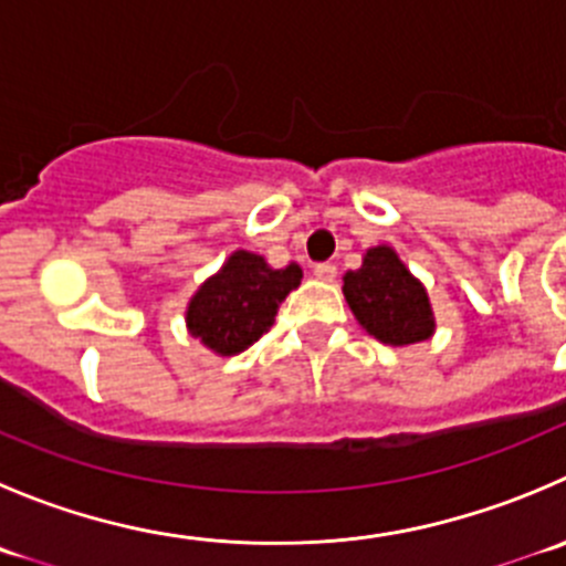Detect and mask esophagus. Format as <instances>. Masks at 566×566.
Listing matches in <instances>:
<instances>
[{
	"label": "esophagus",
	"instance_id": "1",
	"mask_svg": "<svg viewBox=\"0 0 566 566\" xmlns=\"http://www.w3.org/2000/svg\"><path fill=\"white\" fill-rule=\"evenodd\" d=\"M312 273H315V279H321V282H334V279H337V268H334L332 262H321V265L312 268Z\"/></svg>",
	"mask_w": 566,
	"mask_h": 566
}]
</instances>
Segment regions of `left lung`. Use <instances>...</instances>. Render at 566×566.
<instances>
[{"mask_svg":"<svg viewBox=\"0 0 566 566\" xmlns=\"http://www.w3.org/2000/svg\"><path fill=\"white\" fill-rule=\"evenodd\" d=\"M343 295L359 326L378 343L406 348L434 337L437 317L429 290L392 245L367 249L361 265L343 276Z\"/></svg>","mask_w":566,"mask_h":566,"instance_id":"obj_1","label":"left lung"}]
</instances>
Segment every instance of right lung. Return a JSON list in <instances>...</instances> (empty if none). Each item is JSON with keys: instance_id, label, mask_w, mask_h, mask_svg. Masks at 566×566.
Returning <instances> with one entry per match:
<instances>
[{"instance_id": "1", "label": "right lung", "mask_w": 566, "mask_h": 566, "mask_svg": "<svg viewBox=\"0 0 566 566\" xmlns=\"http://www.w3.org/2000/svg\"><path fill=\"white\" fill-rule=\"evenodd\" d=\"M304 279L301 265H268L254 251L238 249L221 271L199 284L185 310V326L216 356H234L254 345L276 321L279 304Z\"/></svg>"}]
</instances>
